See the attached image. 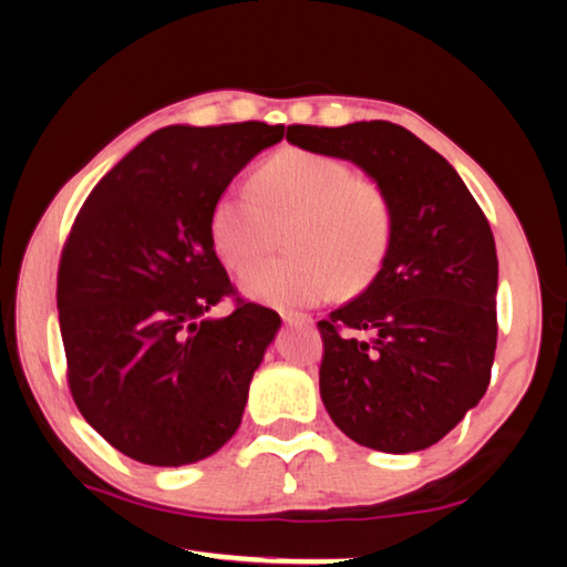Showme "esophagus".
Masks as SVG:
<instances>
[{
    "label": "esophagus",
    "mask_w": 567,
    "mask_h": 567,
    "mask_svg": "<svg viewBox=\"0 0 567 567\" xmlns=\"http://www.w3.org/2000/svg\"><path fill=\"white\" fill-rule=\"evenodd\" d=\"M282 322L285 324H295V328H312V318L310 315H302V312H282Z\"/></svg>",
    "instance_id": "34e87169"
}]
</instances>
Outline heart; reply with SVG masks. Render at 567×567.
Returning a JSON list of instances; mask_svg holds the SVG:
<instances>
[{
	"mask_svg": "<svg viewBox=\"0 0 567 567\" xmlns=\"http://www.w3.org/2000/svg\"><path fill=\"white\" fill-rule=\"evenodd\" d=\"M252 192L227 189L209 213V239L229 272L266 251L271 227L292 221V261H274L239 280L245 295L282 310L340 290L358 295L375 280L395 235V213L375 179L354 175L330 152L282 147L252 175Z\"/></svg>",
	"mask_w": 567,
	"mask_h": 567,
	"instance_id": "obj_1",
	"label": "heart"
}]
</instances>
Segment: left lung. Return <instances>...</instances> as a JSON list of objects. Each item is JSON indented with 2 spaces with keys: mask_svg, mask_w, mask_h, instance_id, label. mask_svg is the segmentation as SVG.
I'll return each instance as SVG.
<instances>
[{
  "mask_svg": "<svg viewBox=\"0 0 567 567\" xmlns=\"http://www.w3.org/2000/svg\"><path fill=\"white\" fill-rule=\"evenodd\" d=\"M287 142L352 159L388 192L395 235L358 300L318 322L320 395L344 435L382 453L445 437L491 382L497 255L453 165L385 120L292 124Z\"/></svg>",
  "mask_w": 567,
  "mask_h": 567,
  "instance_id": "left-lung-1",
  "label": "left lung"
}]
</instances>
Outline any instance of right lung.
Returning a JSON list of instances; mask_svg holds the SVG:
<instances>
[{
    "label": "right lung",
    "instance_id": "obj_1",
    "mask_svg": "<svg viewBox=\"0 0 567 567\" xmlns=\"http://www.w3.org/2000/svg\"><path fill=\"white\" fill-rule=\"evenodd\" d=\"M285 124L157 130L90 192L66 235L56 310L82 417L157 467L217 453L280 315L237 297L209 239L215 199ZM227 296L236 310L204 318Z\"/></svg>",
    "mask_w": 567,
    "mask_h": 567
}]
</instances>
